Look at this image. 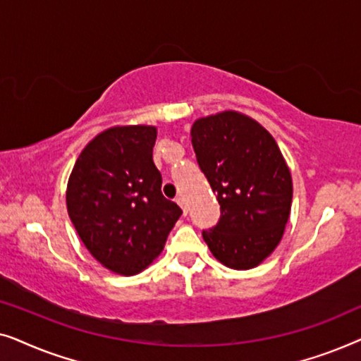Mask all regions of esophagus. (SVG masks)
Masks as SVG:
<instances>
[{
    "label": "esophagus",
    "mask_w": 361,
    "mask_h": 361,
    "mask_svg": "<svg viewBox=\"0 0 361 361\" xmlns=\"http://www.w3.org/2000/svg\"><path fill=\"white\" fill-rule=\"evenodd\" d=\"M176 202H177V204H179L180 205V209H182V212H184V215H187V204H185V199H184V197H177V199H176Z\"/></svg>",
    "instance_id": "esophagus-1"
}]
</instances>
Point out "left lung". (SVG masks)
Masks as SVG:
<instances>
[{"instance_id":"obj_1","label":"left lung","mask_w":361,"mask_h":361,"mask_svg":"<svg viewBox=\"0 0 361 361\" xmlns=\"http://www.w3.org/2000/svg\"><path fill=\"white\" fill-rule=\"evenodd\" d=\"M197 162L220 204V220L204 230L221 264L251 269L283 238L293 202V179L274 137L238 111L197 120L190 130Z\"/></svg>"}]
</instances>
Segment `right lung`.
I'll use <instances>...</instances> for the list:
<instances>
[{
    "instance_id": "obj_1",
    "label": "right lung",
    "mask_w": 361,
    "mask_h": 361,
    "mask_svg": "<svg viewBox=\"0 0 361 361\" xmlns=\"http://www.w3.org/2000/svg\"><path fill=\"white\" fill-rule=\"evenodd\" d=\"M154 126H115L93 137L67 184V212L93 258L123 276L147 268L182 215L161 192Z\"/></svg>"
}]
</instances>
